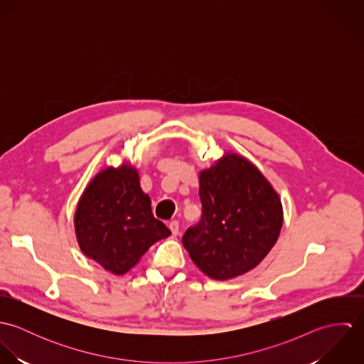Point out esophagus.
<instances>
[{"mask_svg":"<svg viewBox=\"0 0 364 364\" xmlns=\"http://www.w3.org/2000/svg\"><path fill=\"white\" fill-rule=\"evenodd\" d=\"M169 230L172 231L173 235H176V234L179 232V221H178V220H172V221L169 223Z\"/></svg>","mask_w":364,"mask_h":364,"instance_id":"obj_1","label":"esophagus"}]
</instances>
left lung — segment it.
I'll return each instance as SVG.
<instances>
[{"label": "left lung", "instance_id": "8db88e82", "mask_svg": "<svg viewBox=\"0 0 364 364\" xmlns=\"http://www.w3.org/2000/svg\"><path fill=\"white\" fill-rule=\"evenodd\" d=\"M200 221L182 244L196 266L215 280H227L259 264L282 230V202L248 159L225 154L199 175Z\"/></svg>", "mask_w": 364, "mask_h": 364}]
</instances>
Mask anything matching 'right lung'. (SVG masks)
Segmentation results:
<instances>
[{"instance_id": "right-lung-1", "label": "right lung", "mask_w": 364, "mask_h": 364, "mask_svg": "<svg viewBox=\"0 0 364 364\" xmlns=\"http://www.w3.org/2000/svg\"><path fill=\"white\" fill-rule=\"evenodd\" d=\"M74 224L81 251L114 274L130 270L153 244L171 235L154 217L139 173L129 165L109 166L92 179Z\"/></svg>"}]
</instances>
